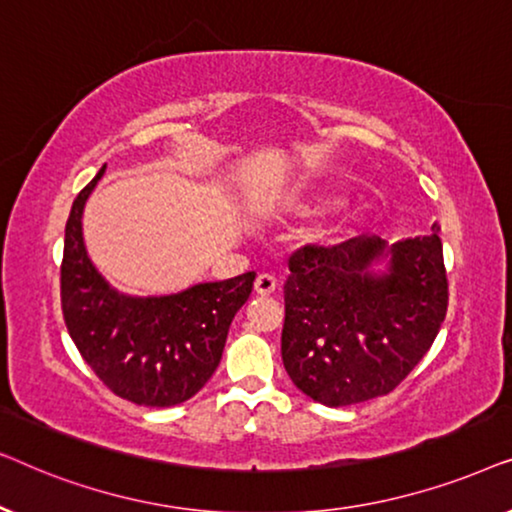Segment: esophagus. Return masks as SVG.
<instances>
[{"mask_svg": "<svg viewBox=\"0 0 512 512\" xmlns=\"http://www.w3.org/2000/svg\"><path fill=\"white\" fill-rule=\"evenodd\" d=\"M254 289H256L258 296H270V293L277 291V279L268 275V272H263V275L256 277Z\"/></svg>", "mask_w": 512, "mask_h": 512, "instance_id": "34e87169", "label": "esophagus"}]
</instances>
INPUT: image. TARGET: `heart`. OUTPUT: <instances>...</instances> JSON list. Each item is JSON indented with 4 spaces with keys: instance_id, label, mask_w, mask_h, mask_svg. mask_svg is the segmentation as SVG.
<instances>
[{
    "instance_id": "heart-1",
    "label": "heart",
    "mask_w": 512,
    "mask_h": 512,
    "mask_svg": "<svg viewBox=\"0 0 512 512\" xmlns=\"http://www.w3.org/2000/svg\"><path fill=\"white\" fill-rule=\"evenodd\" d=\"M333 202H335L333 195H317V198H312V200H296L291 207H293V212H298V214H314V212H321V209L331 207Z\"/></svg>"
}]
</instances>
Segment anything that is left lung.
I'll return each instance as SVG.
<instances>
[{
	"instance_id": "obj_1",
	"label": "left lung",
	"mask_w": 512,
	"mask_h": 512,
	"mask_svg": "<svg viewBox=\"0 0 512 512\" xmlns=\"http://www.w3.org/2000/svg\"><path fill=\"white\" fill-rule=\"evenodd\" d=\"M438 226L387 244L352 237L289 258L282 361L296 387L328 408L394 391L422 361L447 312ZM384 260L388 270L374 272Z\"/></svg>"
}]
</instances>
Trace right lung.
<instances>
[{
    "label": "right lung",
    "instance_id": "1",
    "mask_svg": "<svg viewBox=\"0 0 512 512\" xmlns=\"http://www.w3.org/2000/svg\"><path fill=\"white\" fill-rule=\"evenodd\" d=\"M97 177L76 195L65 226L60 298L83 361L116 396L170 408L205 387L219 366L230 321L247 303L256 272L195 284L172 296L135 298L111 289L90 263L81 216Z\"/></svg>",
    "mask_w": 512,
    "mask_h": 512
}]
</instances>
